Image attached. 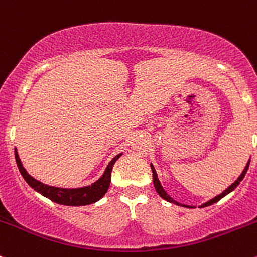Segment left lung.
Listing matches in <instances>:
<instances>
[{
	"label": "left lung",
	"instance_id": "8db88e82",
	"mask_svg": "<svg viewBox=\"0 0 257 257\" xmlns=\"http://www.w3.org/2000/svg\"><path fill=\"white\" fill-rule=\"evenodd\" d=\"M248 164H250V159H248V162H247V164H246V167L243 168V170H242V173H241V174H240V177L237 178L236 180H235L234 183H232L231 185L229 186V188H226V189H225L224 191H222L221 194H219V195H216V196H215V198L210 199V200L206 201V203H204V204H201V205H199V208H205V206L212 205V204L217 203V201H219L220 199H222V198H224V196H226L227 194H229V193H231L232 190H235V189H236V186L239 185V184H240V181L242 180L243 177H245L246 172H247V169H248ZM150 168H152V172H153V183H154V188H155V190H157V193L159 194V195L162 196V198L164 199V200L169 201V203H172V204H175V205L184 206V208H195V206L186 205V204H181V203H179V201L174 200V199H173L172 196H170L169 194H168L167 191H165V189L163 188L162 183H160V180H159V179H158V174H157V172H155L154 165L150 164Z\"/></svg>",
	"mask_w": 257,
	"mask_h": 257
}]
</instances>
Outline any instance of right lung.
I'll return each mask as SVG.
<instances>
[{
    "label": "right lung",
    "instance_id": "right-lung-1",
    "mask_svg": "<svg viewBox=\"0 0 257 257\" xmlns=\"http://www.w3.org/2000/svg\"><path fill=\"white\" fill-rule=\"evenodd\" d=\"M120 155L121 153L120 154L115 155V157L110 160L109 164L105 168L104 173L102 174V177L98 179V180H95L92 185L82 186V188L67 189L47 185V184L41 183L37 179L31 177L27 173V170L23 168L22 162H21L20 157H18L17 149L15 148V158H16L17 167L18 169H20L21 175H22L23 179L26 180V183H27L31 188L35 189L37 193H40L41 195L49 199V200H52L53 203L61 204V205L66 206H84L99 201L100 199L105 195L108 189H109L113 165L114 163L120 158Z\"/></svg>",
    "mask_w": 257,
    "mask_h": 257
}]
</instances>
